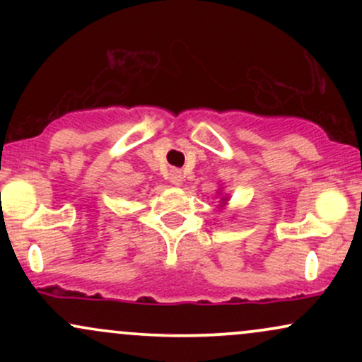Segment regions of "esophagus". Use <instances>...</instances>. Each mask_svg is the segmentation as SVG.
Returning <instances> with one entry per match:
<instances>
[{"label":"esophagus","mask_w":362,"mask_h":362,"mask_svg":"<svg viewBox=\"0 0 362 362\" xmlns=\"http://www.w3.org/2000/svg\"><path fill=\"white\" fill-rule=\"evenodd\" d=\"M182 180H184V175H182V172H178V170H173V172L170 173V182H172L173 185H180Z\"/></svg>","instance_id":"obj_1"}]
</instances>
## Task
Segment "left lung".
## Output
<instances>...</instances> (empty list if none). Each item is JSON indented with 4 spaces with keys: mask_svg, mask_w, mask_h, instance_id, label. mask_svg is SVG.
I'll use <instances>...</instances> for the list:
<instances>
[{
    "mask_svg": "<svg viewBox=\"0 0 362 362\" xmlns=\"http://www.w3.org/2000/svg\"><path fill=\"white\" fill-rule=\"evenodd\" d=\"M221 201H223V204H224V202H226V197H223V199H221Z\"/></svg>",
    "mask_w": 362,
    "mask_h": 362,
    "instance_id": "left-lung-1",
    "label": "left lung"
}]
</instances>
